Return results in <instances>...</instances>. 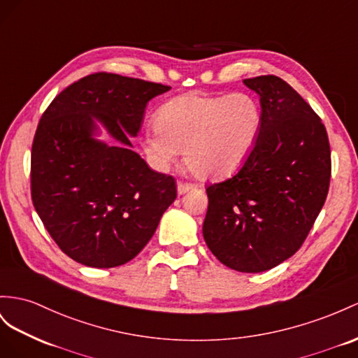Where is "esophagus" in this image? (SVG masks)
I'll use <instances>...</instances> for the list:
<instances>
[{"instance_id":"34e87169","label":"esophagus","mask_w":358,"mask_h":358,"mask_svg":"<svg viewBox=\"0 0 358 358\" xmlns=\"http://www.w3.org/2000/svg\"><path fill=\"white\" fill-rule=\"evenodd\" d=\"M196 186L195 185H190V182H178L177 185V192H178V195H185V194H187L189 190H194Z\"/></svg>"}]
</instances>
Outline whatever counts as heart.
<instances>
[{
    "label": "heart",
    "instance_id": "1",
    "mask_svg": "<svg viewBox=\"0 0 358 358\" xmlns=\"http://www.w3.org/2000/svg\"><path fill=\"white\" fill-rule=\"evenodd\" d=\"M155 131L142 139L146 160L166 171L185 151L190 172L201 180H224L251 155L262 128V107L250 94H186L164 103Z\"/></svg>",
    "mask_w": 358,
    "mask_h": 358
}]
</instances>
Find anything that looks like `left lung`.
Segmentation results:
<instances>
[{
  "mask_svg": "<svg viewBox=\"0 0 358 358\" xmlns=\"http://www.w3.org/2000/svg\"><path fill=\"white\" fill-rule=\"evenodd\" d=\"M260 98L259 139L242 169L207 187L203 236L239 272L278 266L304 243L322 208L331 151L320 117L277 76L243 80Z\"/></svg>",
  "mask_w": 358,
  "mask_h": 358,
  "instance_id": "obj_1",
  "label": "left lung"
}]
</instances>
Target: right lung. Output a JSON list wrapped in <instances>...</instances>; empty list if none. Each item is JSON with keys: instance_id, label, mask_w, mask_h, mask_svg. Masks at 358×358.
<instances>
[{"instance_id": "1", "label": "right lung", "mask_w": 358, "mask_h": 358, "mask_svg": "<svg viewBox=\"0 0 358 358\" xmlns=\"http://www.w3.org/2000/svg\"><path fill=\"white\" fill-rule=\"evenodd\" d=\"M171 87L98 72L68 86L41 117L31 146V199L68 257L90 268L133 260L177 198L130 142L148 101ZM103 126L114 142L96 139Z\"/></svg>"}]
</instances>
